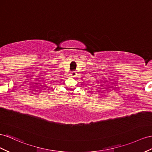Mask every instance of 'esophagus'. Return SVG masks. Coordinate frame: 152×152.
Returning <instances> with one entry per match:
<instances>
[{"instance_id": "esophagus-1", "label": "esophagus", "mask_w": 152, "mask_h": 152, "mask_svg": "<svg viewBox=\"0 0 152 152\" xmlns=\"http://www.w3.org/2000/svg\"><path fill=\"white\" fill-rule=\"evenodd\" d=\"M76 75H77V73H76L75 71L72 72L71 74V75L72 77H76Z\"/></svg>"}]
</instances>
